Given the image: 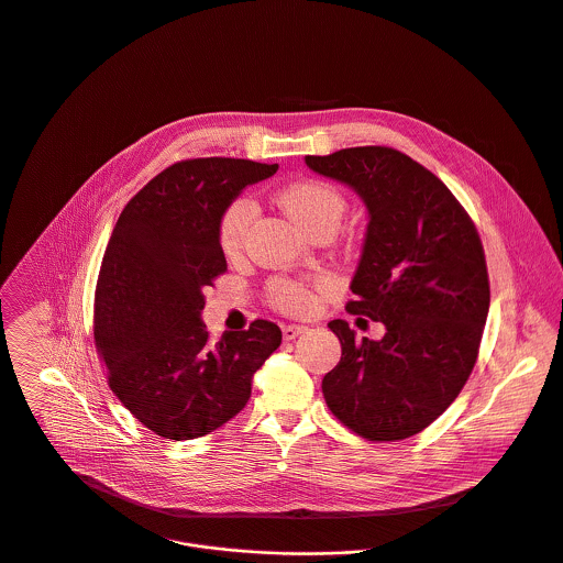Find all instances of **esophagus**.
Masks as SVG:
<instances>
[{"label": "esophagus", "instance_id": "esophagus-1", "mask_svg": "<svg viewBox=\"0 0 563 563\" xmlns=\"http://www.w3.org/2000/svg\"><path fill=\"white\" fill-rule=\"evenodd\" d=\"M308 328L306 325H297V323H288V325H282V334L286 341H292L295 336L303 334Z\"/></svg>", "mask_w": 563, "mask_h": 563}]
</instances>
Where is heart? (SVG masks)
I'll use <instances>...</instances> for the list:
<instances>
[{
  "mask_svg": "<svg viewBox=\"0 0 563 563\" xmlns=\"http://www.w3.org/2000/svg\"><path fill=\"white\" fill-rule=\"evenodd\" d=\"M279 202L292 216V220L310 235L321 229L336 231L345 211L343 196L334 187L319 180H301L288 185L279 194ZM255 216L257 207L249 196H240L224 207L218 220V242L227 255H238L242 251ZM266 297L271 306L284 314L299 317L310 314L317 308L314 292L306 284L288 277H273L266 286Z\"/></svg>",
  "mask_w": 563,
  "mask_h": 563,
  "instance_id": "obj_1",
  "label": "heart"
}]
</instances>
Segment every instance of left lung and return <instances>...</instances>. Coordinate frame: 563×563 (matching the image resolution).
Masks as SVG:
<instances>
[{
  "mask_svg": "<svg viewBox=\"0 0 563 563\" xmlns=\"http://www.w3.org/2000/svg\"><path fill=\"white\" fill-rule=\"evenodd\" d=\"M306 165L350 185L369 211L345 310L387 330L356 341L345 321L328 323L341 361L323 376V398L365 440L411 438L457 398L477 361L490 301L482 240L446 185L398 150L350 147Z\"/></svg>",
  "mask_w": 563,
  "mask_h": 563,
  "instance_id": "left-lung-1",
  "label": "left lung"
}]
</instances>
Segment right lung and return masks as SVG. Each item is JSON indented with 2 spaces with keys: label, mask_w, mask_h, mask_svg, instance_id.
Wrapping results in <instances>:
<instances>
[{
  "label": "right lung",
  "mask_w": 563,
  "mask_h": 563,
  "mask_svg": "<svg viewBox=\"0 0 563 563\" xmlns=\"http://www.w3.org/2000/svg\"><path fill=\"white\" fill-rule=\"evenodd\" d=\"M277 172L242 158H189L152 178L123 209L95 292V345L117 398L156 435L191 440L238 416L282 330L255 319L211 341L205 290L227 273L224 207Z\"/></svg>",
  "instance_id": "obj_1"
}]
</instances>
